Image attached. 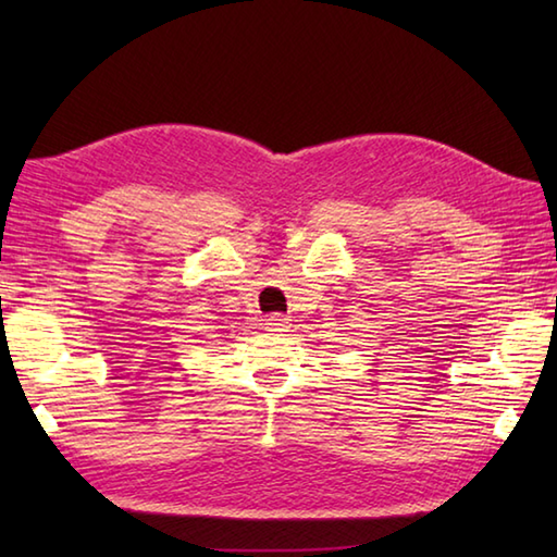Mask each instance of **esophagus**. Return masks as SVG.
Instances as JSON below:
<instances>
[{
    "mask_svg": "<svg viewBox=\"0 0 557 557\" xmlns=\"http://www.w3.org/2000/svg\"><path fill=\"white\" fill-rule=\"evenodd\" d=\"M285 323H287V318H282L280 313H272V315H268V318H265V327H268V330H272V333H275V330H282V327H285Z\"/></svg>",
    "mask_w": 557,
    "mask_h": 557,
    "instance_id": "1",
    "label": "esophagus"
}]
</instances>
